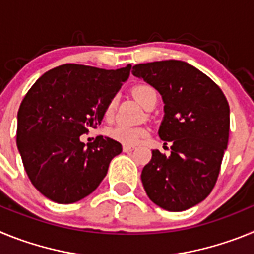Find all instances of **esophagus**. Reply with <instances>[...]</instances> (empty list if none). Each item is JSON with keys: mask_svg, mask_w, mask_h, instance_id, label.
Segmentation results:
<instances>
[{"mask_svg": "<svg viewBox=\"0 0 254 254\" xmlns=\"http://www.w3.org/2000/svg\"><path fill=\"white\" fill-rule=\"evenodd\" d=\"M134 150V146H132V145H123V151L125 152H131Z\"/></svg>", "mask_w": 254, "mask_h": 254, "instance_id": "esophagus-1", "label": "esophagus"}]
</instances>
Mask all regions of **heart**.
<instances>
[{"mask_svg":"<svg viewBox=\"0 0 254 254\" xmlns=\"http://www.w3.org/2000/svg\"><path fill=\"white\" fill-rule=\"evenodd\" d=\"M132 94L134 95V98L146 108L151 104L152 102H158V91L154 86L149 84H138L136 86H133L132 89ZM117 99L109 100V103L105 107V117L109 118L112 117L114 112V108H116ZM109 136L112 138H114L116 141H120V142L125 143V145H136L137 142H140L143 137H146L149 131H147L145 127H133V126L128 125H117L114 127H112L109 131H108Z\"/></svg>","mask_w":254,"mask_h":254,"instance_id":"heart-1","label":"heart"}]
</instances>
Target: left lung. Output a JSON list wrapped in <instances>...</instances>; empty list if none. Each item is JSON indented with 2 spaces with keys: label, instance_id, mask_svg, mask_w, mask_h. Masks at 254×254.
I'll list each match as a JSON object with an SVG mask.
<instances>
[{
  "label": "left lung",
  "instance_id": "left-lung-1",
  "mask_svg": "<svg viewBox=\"0 0 254 254\" xmlns=\"http://www.w3.org/2000/svg\"><path fill=\"white\" fill-rule=\"evenodd\" d=\"M132 73L161 94L164 120L159 136L170 155L152 150L141 181L155 205L185 211L215 187L228 146L230 109L225 95L207 75L187 62L140 64Z\"/></svg>",
  "mask_w": 254,
  "mask_h": 254
}]
</instances>
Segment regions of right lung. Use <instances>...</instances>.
<instances>
[{
  "instance_id": "obj_1",
  "label": "right lung",
  "mask_w": 254,
  "mask_h": 254,
  "mask_svg": "<svg viewBox=\"0 0 254 254\" xmlns=\"http://www.w3.org/2000/svg\"><path fill=\"white\" fill-rule=\"evenodd\" d=\"M131 64L103 69L67 64L40 76L17 113L16 143L29 179L53 202L73 203L94 192L122 145L80 136L100 125L105 107L129 76Z\"/></svg>"
}]
</instances>
